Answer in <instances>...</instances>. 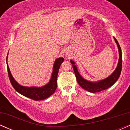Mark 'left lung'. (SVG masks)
Instances as JSON below:
<instances>
[{"mask_svg": "<svg viewBox=\"0 0 130 130\" xmlns=\"http://www.w3.org/2000/svg\"><path fill=\"white\" fill-rule=\"evenodd\" d=\"M115 41L117 43L118 48H119V63H118L117 67L115 71L113 72V73L109 76L106 79L103 80H100L97 83H92V82L87 81V80L84 79V78L81 77L77 71V67L74 65L75 63L73 60L70 61L71 64H72L73 68L74 74H75L76 77L77 83L79 84V86L84 90H87L88 92H92V93H96V92H100L101 91L104 90L106 89H108L110 87H111L114 83L117 81L119 76H120V73L122 71V51L120 46L118 43L117 40L116 38L114 37Z\"/></svg>", "mask_w": 130, "mask_h": 130, "instance_id": "1", "label": "left lung"}]
</instances>
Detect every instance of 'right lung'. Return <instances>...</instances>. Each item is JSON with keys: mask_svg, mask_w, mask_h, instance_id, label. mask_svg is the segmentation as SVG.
<instances>
[{"mask_svg": "<svg viewBox=\"0 0 130 130\" xmlns=\"http://www.w3.org/2000/svg\"><path fill=\"white\" fill-rule=\"evenodd\" d=\"M8 57V55H7ZM64 59L62 57L57 59L55 61L53 67V72L52 73V76L51 80L49 82L48 84L45 85L44 86L40 87H24V86L19 85L15 80L14 79L11 73H10V69L7 65V70H8V77L10 79V83L15 90L24 96L26 97L30 98L34 100H42L46 98H48L52 94L54 93L57 89V78L58 73L60 68V65L63 62Z\"/></svg>", "mask_w": 130, "mask_h": 130, "instance_id": "add662e5", "label": "right lung"}]
</instances>
